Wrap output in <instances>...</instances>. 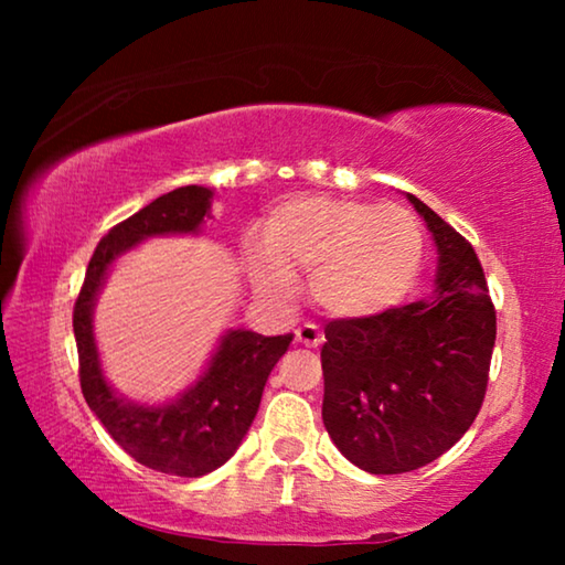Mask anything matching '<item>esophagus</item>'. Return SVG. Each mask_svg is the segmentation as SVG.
I'll return each instance as SVG.
<instances>
[{
    "mask_svg": "<svg viewBox=\"0 0 565 565\" xmlns=\"http://www.w3.org/2000/svg\"><path fill=\"white\" fill-rule=\"evenodd\" d=\"M296 341L303 343V347L317 349L327 339H323V331H319V327H313V323H303V327L296 329Z\"/></svg>",
    "mask_w": 565,
    "mask_h": 565,
    "instance_id": "obj_1",
    "label": "esophagus"
}]
</instances>
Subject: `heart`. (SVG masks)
<instances>
[{"label": "heart", "mask_w": 565, "mask_h": 565, "mask_svg": "<svg viewBox=\"0 0 565 565\" xmlns=\"http://www.w3.org/2000/svg\"><path fill=\"white\" fill-rule=\"evenodd\" d=\"M420 224L404 206L303 196L276 209L266 244L248 248V269L266 291L296 289V269L329 313L374 317L408 294L420 264Z\"/></svg>", "instance_id": "b5f03b06"}]
</instances>
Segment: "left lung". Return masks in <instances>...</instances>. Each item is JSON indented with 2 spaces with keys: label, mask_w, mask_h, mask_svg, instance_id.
Returning <instances> with one entry per match:
<instances>
[{
  "label": "left lung",
  "mask_w": 565,
  "mask_h": 565,
  "mask_svg": "<svg viewBox=\"0 0 565 565\" xmlns=\"http://www.w3.org/2000/svg\"><path fill=\"white\" fill-rule=\"evenodd\" d=\"M406 196L438 248L436 294L323 329V426L369 473L416 471L471 428L495 343V309L473 246Z\"/></svg>",
  "instance_id": "1"
}]
</instances>
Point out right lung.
Instances as JSON below:
<instances>
[{
	"instance_id": "1",
	"label": "right lung",
	"mask_w": 565,
	"mask_h": 565,
	"mask_svg": "<svg viewBox=\"0 0 565 565\" xmlns=\"http://www.w3.org/2000/svg\"><path fill=\"white\" fill-rule=\"evenodd\" d=\"M212 206V189L179 186L124 218L94 248L74 301L79 384L89 408L134 461L161 473L196 478L226 463L259 411L262 394L294 333L262 337L228 331L194 386L164 406H139L117 396L102 374L92 309L109 266L134 244L159 234H196Z\"/></svg>"
}]
</instances>
